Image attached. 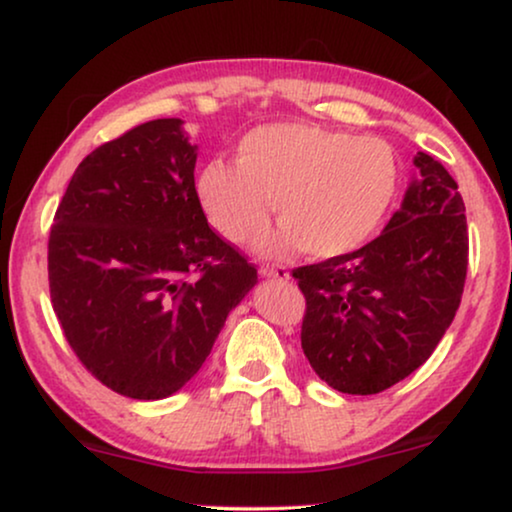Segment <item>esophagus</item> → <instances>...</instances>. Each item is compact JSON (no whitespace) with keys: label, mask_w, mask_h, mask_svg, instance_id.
<instances>
[{"label":"esophagus","mask_w":512,"mask_h":512,"mask_svg":"<svg viewBox=\"0 0 512 512\" xmlns=\"http://www.w3.org/2000/svg\"><path fill=\"white\" fill-rule=\"evenodd\" d=\"M261 272L263 277H268V279H279V282H286V279H289L291 275H289V270L286 268H282V265H261Z\"/></svg>","instance_id":"esophagus-1"}]
</instances>
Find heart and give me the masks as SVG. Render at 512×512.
Listing matches in <instances>:
<instances>
[{"instance_id": "1", "label": "heart", "mask_w": 512, "mask_h": 512, "mask_svg": "<svg viewBox=\"0 0 512 512\" xmlns=\"http://www.w3.org/2000/svg\"><path fill=\"white\" fill-rule=\"evenodd\" d=\"M398 191L401 160L389 142L307 123L247 132L235 165L216 158L198 179L209 221L230 242L261 235L275 202L284 226L261 242L272 256L352 254L380 233Z\"/></svg>"}]
</instances>
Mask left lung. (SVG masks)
Masks as SVG:
<instances>
[{"label": "left lung", "instance_id": "obj_1", "mask_svg": "<svg viewBox=\"0 0 512 512\" xmlns=\"http://www.w3.org/2000/svg\"><path fill=\"white\" fill-rule=\"evenodd\" d=\"M384 233L347 256L293 270L305 296L300 342L342 394H380L422 366L459 310L468 268L466 207L429 153Z\"/></svg>", "mask_w": 512, "mask_h": 512}]
</instances>
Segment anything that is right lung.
Returning a JSON list of instances; mask_svg holds the SVG:
<instances>
[{"instance_id":"1","label":"right lung","mask_w":512,"mask_h":512,"mask_svg":"<svg viewBox=\"0 0 512 512\" xmlns=\"http://www.w3.org/2000/svg\"><path fill=\"white\" fill-rule=\"evenodd\" d=\"M181 125L158 118L88 153L48 237L69 347L104 387L137 401L184 387L258 282L254 263L209 228L198 146Z\"/></svg>"}]
</instances>
